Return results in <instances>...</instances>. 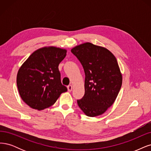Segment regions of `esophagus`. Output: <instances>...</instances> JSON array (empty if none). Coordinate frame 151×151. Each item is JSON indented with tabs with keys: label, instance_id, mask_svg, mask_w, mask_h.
Listing matches in <instances>:
<instances>
[{
	"label": "esophagus",
	"instance_id": "34e87169",
	"mask_svg": "<svg viewBox=\"0 0 151 151\" xmlns=\"http://www.w3.org/2000/svg\"><path fill=\"white\" fill-rule=\"evenodd\" d=\"M67 87H68V90L69 91H72V89H73V86H72V85H70L68 86Z\"/></svg>",
	"mask_w": 151,
	"mask_h": 151
}]
</instances>
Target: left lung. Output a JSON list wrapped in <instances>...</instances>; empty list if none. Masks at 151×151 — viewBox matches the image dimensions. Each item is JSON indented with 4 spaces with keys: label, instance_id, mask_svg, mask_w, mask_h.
<instances>
[{
    "label": "left lung",
    "instance_id": "8db88e82",
    "mask_svg": "<svg viewBox=\"0 0 151 151\" xmlns=\"http://www.w3.org/2000/svg\"><path fill=\"white\" fill-rule=\"evenodd\" d=\"M83 68L85 95L77 103L88 116L103 114L112 105L120 90L122 76L114 55L104 47L86 42L71 50Z\"/></svg>",
    "mask_w": 151,
    "mask_h": 151
}]
</instances>
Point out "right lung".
I'll list each match as a JSON object with an SVG mask.
<instances>
[{
	"label": "right lung",
	"mask_w": 151,
	"mask_h": 151,
	"mask_svg": "<svg viewBox=\"0 0 151 151\" xmlns=\"http://www.w3.org/2000/svg\"><path fill=\"white\" fill-rule=\"evenodd\" d=\"M66 50L55 47H42L34 52L19 68L17 85L22 100L38 110L54 104L60 95L67 91L62 85L58 69Z\"/></svg>",
	"instance_id": "obj_1"
}]
</instances>
